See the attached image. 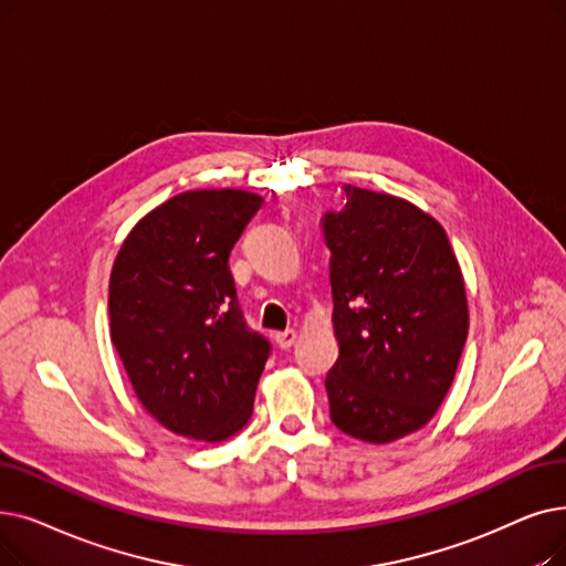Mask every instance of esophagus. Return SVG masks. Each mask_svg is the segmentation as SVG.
<instances>
[{
	"label": "esophagus",
	"mask_w": 566,
	"mask_h": 566,
	"mask_svg": "<svg viewBox=\"0 0 566 566\" xmlns=\"http://www.w3.org/2000/svg\"><path fill=\"white\" fill-rule=\"evenodd\" d=\"M296 339H298V333L293 331V328H289V331L277 333V335H275V342H277V347H280V349H289V347H293V344H296Z\"/></svg>",
	"instance_id": "esophagus-1"
}]
</instances>
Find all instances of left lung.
<instances>
[{
  "label": "left lung",
  "instance_id": "left-lung-1",
  "mask_svg": "<svg viewBox=\"0 0 566 566\" xmlns=\"http://www.w3.org/2000/svg\"><path fill=\"white\" fill-rule=\"evenodd\" d=\"M324 217L333 331V423L370 444L421 430L453 384L470 331L460 263L444 227L400 196L344 185Z\"/></svg>",
  "mask_w": 566,
  "mask_h": 566
}]
</instances>
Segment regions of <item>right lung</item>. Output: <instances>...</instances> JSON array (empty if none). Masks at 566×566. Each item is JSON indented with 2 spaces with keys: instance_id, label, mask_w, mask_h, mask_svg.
I'll return each instance as SVG.
<instances>
[{
  "instance_id": "obj_1",
  "label": "right lung",
  "mask_w": 566,
  "mask_h": 566,
  "mask_svg": "<svg viewBox=\"0 0 566 566\" xmlns=\"http://www.w3.org/2000/svg\"><path fill=\"white\" fill-rule=\"evenodd\" d=\"M261 203L244 189L178 193L138 219L111 270V339L136 398L166 430L210 444L250 421L270 354L229 270Z\"/></svg>"
}]
</instances>
